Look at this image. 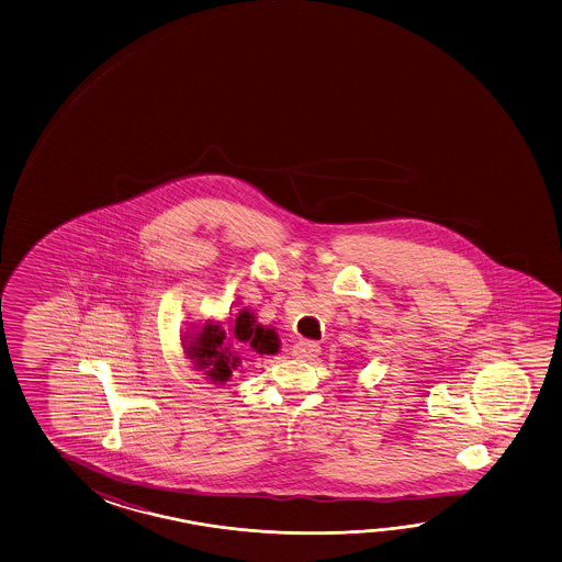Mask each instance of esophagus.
I'll list each match as a JSON object with an SVG mask.
<instances>
[{
  "label": "esophagus",
  "instance_id": "obj_1",
  "mask_svg": "<svg viewBox=\"0 0 562 562\" xmlns=\"http://www.w3.org/2000/svg\"><path fill=\"white\" fill-rule=\"evenodd\" d=\"M321 355V347L313 340H299L293 347V357L303 358V360H313Z\"/></svg>",
  "mask_w": 562,
  "mask_h": 562
}]
</instances>
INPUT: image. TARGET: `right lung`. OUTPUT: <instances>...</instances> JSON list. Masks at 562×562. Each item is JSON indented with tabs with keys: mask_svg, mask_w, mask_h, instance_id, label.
I'll return each mask as SVG.
<instances>
[{
	"mask_svg": "<svg viewBox=\"0 0 562 562\" xmlns=\"http://www.w3.org/2000/svg\"><path fill=\"white\" fill-rule=\"evenodd\" d=\"M235 347L244 348L245 352L277 355L281 340L276 327L261 325L256 313L247 306L227 327L220 321L207 318L202 325H192L182 335L186 358H190L195 370L214 384H225L234 376V370L241 367V357Z\"/></svg>",
	"mask_w": 562,
	"mask_h": 562,
	"instance_id": "1",
	"label": "right lung"
}]
</instances>
